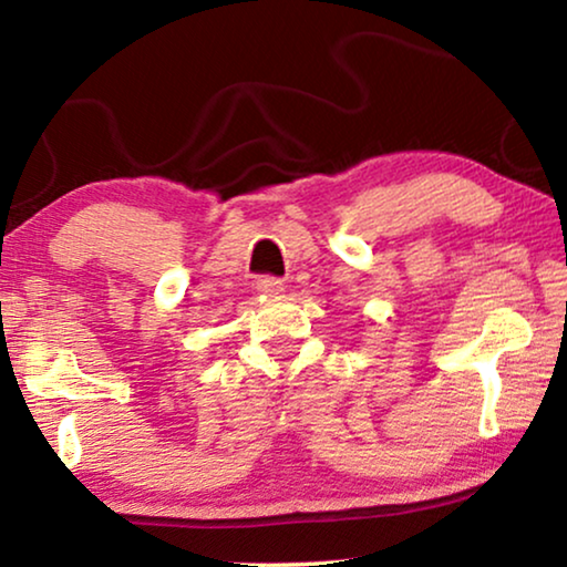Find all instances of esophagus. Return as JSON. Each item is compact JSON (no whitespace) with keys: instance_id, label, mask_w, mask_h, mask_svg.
<instances>
[{"instance_id":"esophagus-1","label":"esophagus","mask_w":567,"mask_h":567,"mask_svg":"<svg viewBox=\"0 0 567 567\" xmlns=\"http://www.w3.org/2000/svg\"><path fill=\"white\" fill-rule=\"evenodd\" d=\"M257 292L270 295V297H277V295H282V292H285V282L280 280V277H270V275H265V277H260V280H257Z\"/></svg>"}]
</instances>
